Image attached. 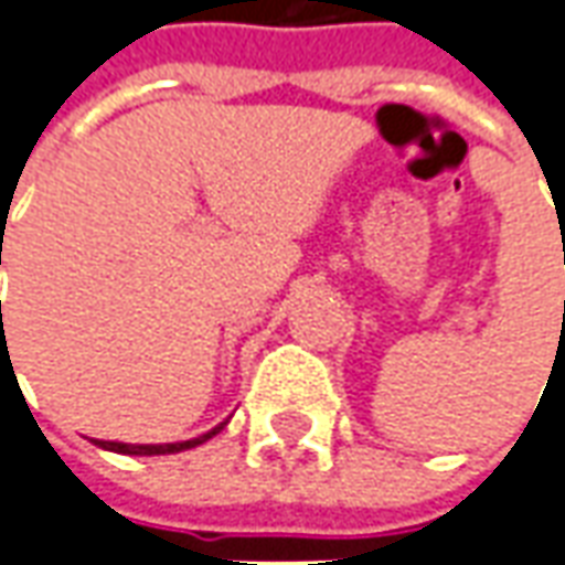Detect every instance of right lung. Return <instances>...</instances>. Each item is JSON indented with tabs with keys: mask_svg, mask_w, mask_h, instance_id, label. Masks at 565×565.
<instances>
[{
	"mask_svg": "<svg viewBox=\"0 0 565 565\" xmlns=\"http://www.w3.org/2000/svg\"><path fill=\"white\" fill-rule=\"evenodd\" d=\"M225 427V424H218L210 433H203L198 439H188V443H167V445H129V443H105V439H95L98 448H105V451H117V455H175V451H188V448H198L206 439H213L218 429Z\"/></svg>",
	"mask_w": 565,
	"mask_h": 565,
	"instance_id": "right-lung-1",
	"label": "right lung"
}]
</instances>
